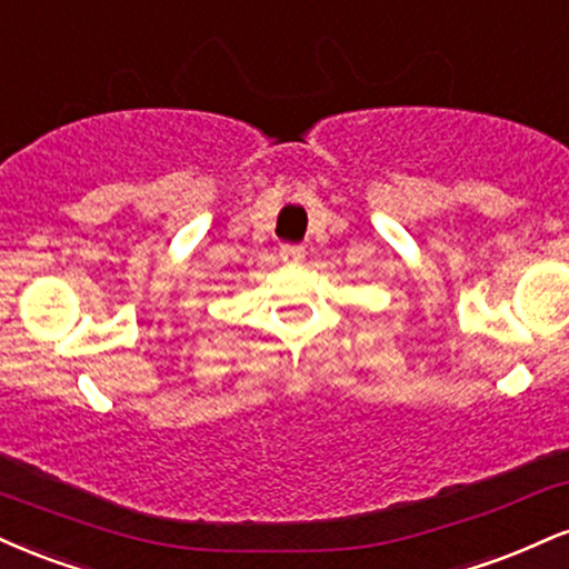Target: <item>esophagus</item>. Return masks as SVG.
I'll use <instances>...</instances> for the list:
<instances>
[{"mask_svg": "<svg viewBox=\"0 0 569 569\" xmlns=\"http://www.w3.org/2000/svg\"><path fill=\"white\" fill-rule=\"evenodd\" d=\"M279 258L287 260V263H300L306 258V250L300 244H282L279 247Z\"/></svg>", "mask_w": 569, "mask_h": 569, "instance_id": "obj_1", "label": "esophagus"}]
</instances>
